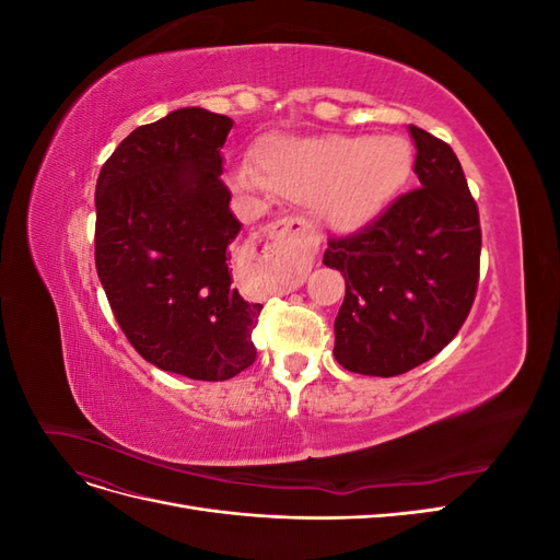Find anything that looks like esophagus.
<instances>
[{
    "instance_id": "esophagus-1",
    "label": "esophagus",
    "mask_w": 560,
    "mask_h": 560,
    "mask_svg": "<svg viewBox=\"0 0 560 560\" xmlns=\"http://www.w3.org/2000/svg\"><path fill=\"white\" fill-rule=\"evenodd\" d=\"M257 243H266V249L273 252V257H278V252H284L299 261L311 259L317 249V238L311 233V224L299 217H284L264 226L257 233Z\"/></svg>"
}]
</instances>
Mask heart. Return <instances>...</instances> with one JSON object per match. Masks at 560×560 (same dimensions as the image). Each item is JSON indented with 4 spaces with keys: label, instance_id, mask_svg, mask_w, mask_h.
Listing matches in <instances>:
<instances>
[{
    "label": "heart",
    "instance_id": "b5f03b06",
    "mask_svg": "<svg viewBox=\"0 0 560 560\" xmlns=\"http://www.w3.org/2000/svg\"><path fill=\"white\" fill-rule=\"evenodd\" d=\"M409 173L411 147L395 135H315L268 140L259 151V173L238 165L233 182L311 202L329 226L354 229L397 194Z\"/></svg>",
    "mask_w": 560,
    "mask_h": 560
}]
</instances>
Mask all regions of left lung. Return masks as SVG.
Wrapping results in <instances>:
<instances>
[{"instance_id":"left-lung-1","label":"left lung","mask_w":560,"mask_h":560,"mask_svg":"<svg viewBox=\"0 0 560 560\" xmlns=\"http://www.w3.org/2000/svg\"><path fill=\"white\" fill-rule=\"evenodd\" d=\"M409 132L420 189L354 235L331 238L322 259L346 278L334 358L364 376H399L432 360L477 294L481 226L460 161L428 130Z\"/></svg>"}]
</instances>
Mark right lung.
<instances>
[{
  "mask_svg": "<svg viewBox=\"0 0 560 560\" xmlns=\"http://www.w3.org/2000/svg\"><path fill=\"white\" fill-rule=\"evenodd\" d=\"M233 121L200 107L135 128L95 186V266L118 327L142 358L194 381H229L257 350L261 303L231 278L222 147Z\"/></svg>",
  "mask_w": 560,
  "mask_h": 560,
  "instance_id": "add662e5",
  "label": "right lung"
}]
</instances>
